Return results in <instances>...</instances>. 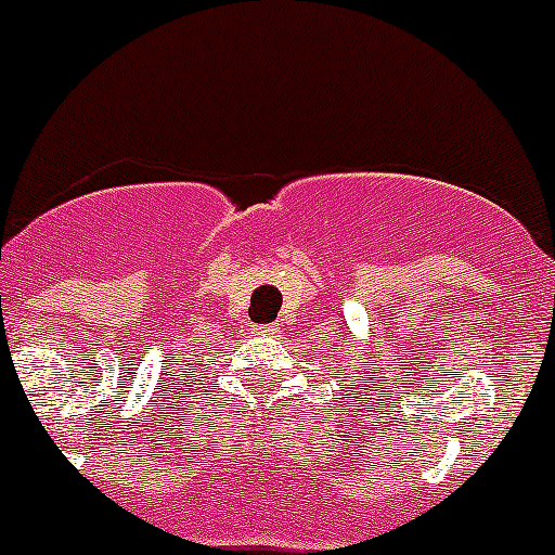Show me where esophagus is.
<instances>
[{"mask_svg": "<svg viewBox=\"0 0 555 555\" xmlns=\"http://www.w3.org/2000/svg\"><path fill=\"white\" fill-rule=\"evenodd\" d=\"M251 331H255V333H276V325H268V327L251 325Z\"/></svg>", "mask_w": 555, "mask_h": 555, "instance_id": "1", "label": "esophagus"}]
</instances>
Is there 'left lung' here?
<instances>
[{
    "label": "left lung",
    "instance_id": "obj_1",
    "mask_svg": "<svg viewBox=\"0 0 555 555\" xmlns=\"http://www.w3.org/2000/svg\"><path fill=\"white\" fill-rule=\"evenodd\" d=\"M352 398H354V392H352Z\"/></svg>",
    "mask_w": 555,
    "mask_h": 555
}]
</instances>
